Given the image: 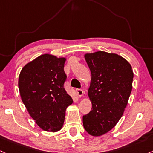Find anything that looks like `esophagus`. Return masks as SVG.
Here are the masks:
<instances>
[{"label": "esophagus", "instance_id": "34e87169", "mask_svg": "<svg viewBox=\"0 0 153 153\" xmlns=\"http://www.w3.org/2000/svg\"><path fill=\"white\" fill-rule=\"evenodd\" d=\"M76 93L79 97H82L83 94H84V91H83L82 89H79V88H76Z\"/></svg>", "mask_w": 153, "mask_h": 153}]
</instances>
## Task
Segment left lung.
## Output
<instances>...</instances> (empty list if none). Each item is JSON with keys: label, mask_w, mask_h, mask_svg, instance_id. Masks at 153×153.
I'll return each instance as SVG.
<instances>
[{"label": "left lung", "mask_w": 153, "mask_h": 153, "mask_svg": "<svg viewBox=\"0 0 153 153\" xmlns=\"http://www.w3.org/2000/svg\"><path fill=\"white\" fill-rule=\"evenodd\" d=\"M91 73L88 94L91 110L83 116L85 130L92 136L106 134L123 115L132 90L134 73L125 59L115 53H86Z\"/></svg>", "instance_id": "obj_1"}]
</instances>
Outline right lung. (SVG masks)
I'll use <instances>...</instances> for the list:
<instances>
[{
	"instance_id": "add662e5",
	"label": "right lung",
	"mask_w": 153,
	"mask_h": 153,
	"mask_svg": "<svg viewBox=\"0 0 153 153\" xmlns=\"http://www.w3.org/2000/svg\"><path fill=\"white\" fill-rule=\"evenodd\" d=\"M65 58L43 54L22 69L19 89L22 100L38 126L56 132L62 127L65 110L73 99L64 88Z\"/></svg>"
}]
</instances>
